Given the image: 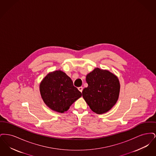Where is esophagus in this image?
<instances>
[{"label":"esophagus","instance_id":"1","mask_svg":"<svg viewBox=\"0 0 156 156\" xmlns=\"http://www.w3.org/2000/svg\"><path fill=\"white\" fill-rule=\"evenodd\" d=\"M78 90L81 92H82V90H83V88L82 87H78Z\"/></svg>","mask_w":156,"mask_h":156}]
</instances>
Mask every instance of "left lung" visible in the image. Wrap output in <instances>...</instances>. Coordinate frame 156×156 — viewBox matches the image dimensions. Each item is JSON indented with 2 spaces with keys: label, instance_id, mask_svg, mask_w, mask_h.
<instances>
[{
  "label": "left lung",
  "instance_id": "1",
  "mask_svg": "<svg viewBox=\"0 0 156 156\" xmlns=\"http://www.w3.org/2000/svg\"><path fill=\"white\" fill-rule=\"evenodd\" d=\"M86 81L88 86L82 93L90 109L97 114L110 111L119 98L120 85L117 76L96 68L87 75Z\"/></svg>",
  "mask_w": 156,
  "mask_h": 156
}]
</instances>
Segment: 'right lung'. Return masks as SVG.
<instances>
[{
  "instance_id": "1",
  "label": "right lung",
  "mask_w": 156,
  "mask_h": 156,
  "mask_svg": "<svg viewBox=\"0 0 156 156\" xmlns=\"http://www.w3.org/2000/svg\"><path fill=\"white\" fill-rule=\"evenodd\" d=\"M40 92L44 104L58 113L67 111L82 96L71 79L61 70L49 73L45 76L40 83Z\"/></svg>"
}]
</instances>
